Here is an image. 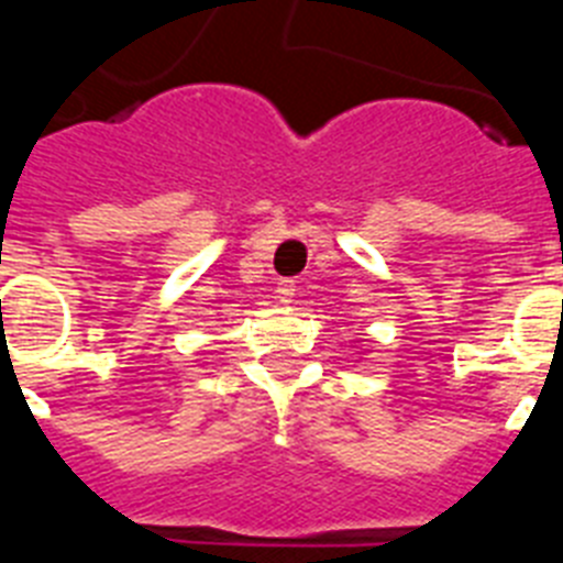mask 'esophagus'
<instances>
[{
    "label": "esophagus",
    "mask_w": 563,
    "mask_h": 563,
    "mask_svg": "<svg viewBox=\"0 0 563 563\" xmlns=\"http://www.w3.org/2000/svg\"><path fill=\"white\" fill-rule=\"evenodd\" d=\"M297 295V283L295 280H280L277 283V300L291 302V297Z\"/></svg>",
    "instance_id": "obj_1"
}]
</instances>
